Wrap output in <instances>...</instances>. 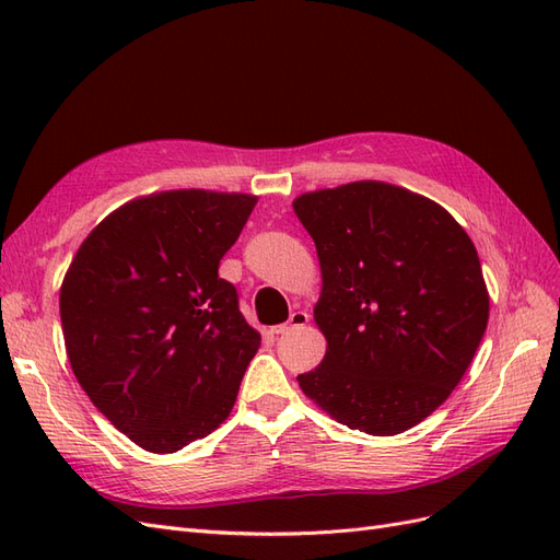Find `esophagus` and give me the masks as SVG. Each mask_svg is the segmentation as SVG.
Segmentation results:
<instances>
[{"label":"esophagus","mask_w":560,"mask_h":560,"mask_svg":"<svg viewBox=\"0 0 560 560\" xmlns=\"http://www.w3.org/2000/svg\"><path fill=\"white\" fill-rule=\"evenodd\" d=\"M308 313L306 311H294L292 315H290V319L284 322V325H278V327H273L270 331L273 334H290V331H294V329H299V327H303V325H308Z\"/></svg>","instance_id":"obj_1"}]
</instances>
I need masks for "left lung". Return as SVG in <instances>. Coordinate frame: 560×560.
Returning a JSON list of instances; mask_svg holds the SVG:
<instances>
[{
    "label": "left lung",
    "mask_w": 560,
    "mask_h": 560,
    "mask_svg": "<svg viewBox=\"0 0 560 560\" xmlns=\"http://www.w3.org/2000/svg\"><path fill=\"white\" fill-rule=\"evenodd\" d=\"M322 268L327 354L296 376L350 430L393 436L442 406L488 325L479 254L436 202L385 182L294 200Z\"/></svg>",
    "instance_id": "1"
}]
</instances>
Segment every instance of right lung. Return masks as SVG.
<instances>
[{
	"instance_id": "obj_1",
	"label": "right lung",
	"mask_w": 560,
	"mask_h": 560,
	"mask_svg": "<svg viewBox=\"0 0 560 560\" xmlns=\"http://www.w3.org/2000/svg\"><path fill=\"white\" fill-rule=\"evenodd\" d=\"M254 202L202 189L132 200L91 231L62 280L74 376L144 451L175 453L222 425L259 350L219 278Z\"/></svg>"
}]
</instances>
